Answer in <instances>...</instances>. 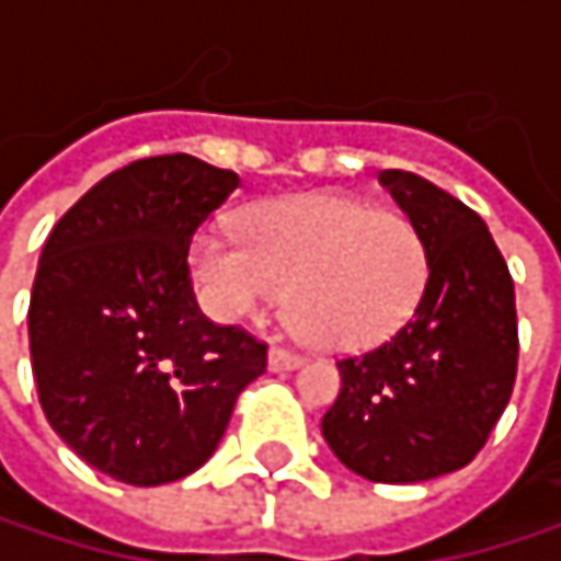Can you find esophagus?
Masks as SVG:
<instances>
[{"mask_svg": "<svg viewBox=\"0 0 561 561\" xmlns=\"http://www.w3.org/2000/svg\"><path fill=\"white\" fill-rule=\"evenodd\" d=\"M301 364H305V357L295 354V351H288V347H273V351H270V367H273V370H295V367H301Z\"/></svg>", "mask_w": 561, "mask_h": 561, "instance_id": "obj_1", "label": "esophagus"}]
</instances>
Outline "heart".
<instances>
[{
    "label": "heart",
    "mask_w": 561,
    "mask_h": 561,
    "mask_svg": "<svg viewBox=\"0 0 561 561\" xmlns=\"http://www.w3.org/2000/svg\"><path fill=\"white\" fill-rule=\"evenodd\" d=\"M240 233L207 227L191 243L201 298L224 321L263 318L288 291V324L308 344L354 354L390 341L425 295L428 247L399 210L298 194L250 207Z\"/></svg>",
    "instance_id": "heart-1"
}]
</instances>
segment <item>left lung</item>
<instances>
[{
  "mask_svg": "<svg viewBox=\"0 0 561 561\" xmlns=\"http://www.w3.org/2000/svg\"><path fill=\"white\" fill-rule=\"evenodd\" d=\"M380 184L425 237L428 282L390 341L337 360L321 432L354 474L415 484L471 465L501 422L519 360L516 295L468 204L412 171H380Z\"/></svg>",
  "mask_w": 561,
  "mask_h": 561,
  "instance_id": "obj_1",
  "label": "left lung"
}]
</instances>
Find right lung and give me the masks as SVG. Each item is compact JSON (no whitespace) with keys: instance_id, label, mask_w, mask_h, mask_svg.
I'll use <instances>...</instances> for the list:
<instances>
[{"instance_id":"obj_1","label":"right lung","mask_w":561,"mask_h":561,"mask_svg":"<svg viewBox=\"0 0 561 561\" xmlns=\"http://www.w3.org/2000/svg\"><path fill=\"white\" fill-rule=\"evenodd\" d=\"M240 187L237 171L156 156L93 184L55 224L32 285L38 402L96 471L156 488L197 471L270 347L214 324L194 298V233Z\"/></svg>"}]
</instances>
